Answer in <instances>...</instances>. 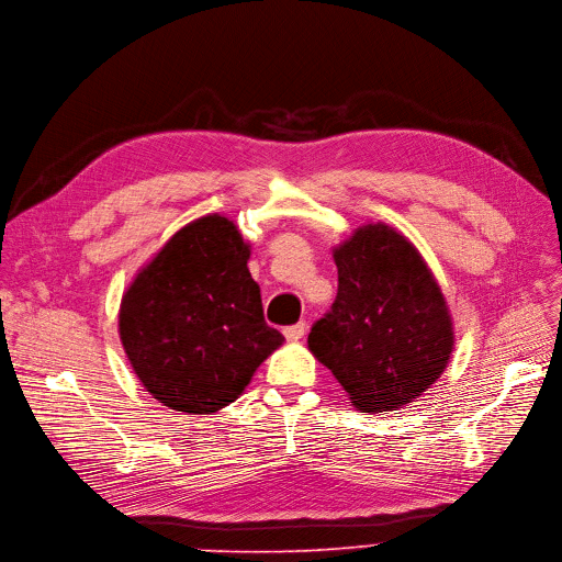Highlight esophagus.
<instances>
[{"instance_id": "esophagus-1", "label": "esophagus", "mask_w": 562, "mask_h": 562, "mask_svg": "<svg viewBox=\"0 0 562 562\" xmlns=\"http://www.w3.org/2000/svg\"><path fill=\"white\" fill-rule=\"evenodd\" d=\"M305 330H307L305 322H299V324H294V326H286V328H284V337H286L289 341H299V339L305 335Z\"/></svg>"}]
</instances>
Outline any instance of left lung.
<instances>
[{
	"mask_svg": "<svg viewBox=\"0 0 562 562\" xmlns=\"http://www.w3.org/2000/svg\"><path fill=\"white\" fill-rule=\"evenodd\" d=\"M337 296L307 335L362 413L397 411L443 374L452 316L420 252L397 229L362 225L335 248Z\"/></svg>",
	"mask_w": 562,
	"mask_h": 562,
	"instance_id": "obj_1",
	"label": "left lung"
}]
</instances>
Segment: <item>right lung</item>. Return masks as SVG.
<instances>
[{
  "label": "right lung",
  "mask_w": 562,
  "mask_h": 562,
  "mask_svg": "<svg viewBox=\"0 0 562 562\" xmlns=\"http://www.w3.org/2000/svg\"><path fill=\"white\" fill-rule=\"evenodd\" d=\"M248 259L234 221L204 215L169 238L121 299V345L160 404L225 408L284 341L263 322Z\"/></svg>",
  "instance_id": "add662e5"
}]
</instances>
